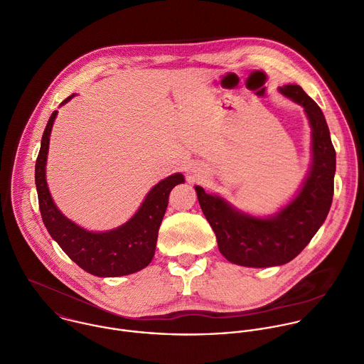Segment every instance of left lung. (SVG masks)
I'll return each mask as SVG.
<instances>
[{
    "label": "left lung",
    "mask_w": 364,
    "mask_h": 364,
    "mask_svg": "<svg viewBox=\"0 0 364 364\" xmlns=\"http://www.w3.org/2000/svg\"><path fill=\"white\" fill-rule=\"evenodd\" d=\"M279 91L304 108L311 128L313 162L296 198L276 215L262 219L195 186L220 253L240 266L270 267L294 259L323 225L333 200L336 151L324 115L299 85H284Z\"/></svg>",
    "instance_id": "obj_1"
}]
</instances>
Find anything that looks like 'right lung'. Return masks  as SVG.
Wrapping results in <instances>:
<instances>
[{"label":"right lung","mask_w":364,"mask_h":364,"mask_svg":"<svg viewBox=\"0 0 364 364\" xmlns=\"http://www.w3.org/2000/svg\"><path fill=\"white\" fill-rule=\"evenodd\" d=\"M73 97L64 100L61 105ZM55 117L57 111L48 119L36 162L38 203L47 230L70 259L94 276L117 277L142 270L155 255L158 230L168 208L169 193L176 185L185 182L183 175L173 173L155 185L138 212L122 226L109 232H88L58 210L47 186L46 165Z\"/></svg>","instance_id":"right-lung-1"}]
</instances>
